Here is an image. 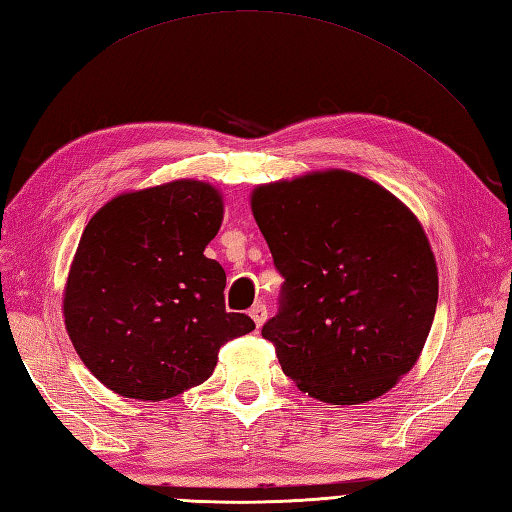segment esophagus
Here are the masks:
<instances>
[{
	"label": "esophagus",
	"instance_id": "esophagus-1",
	"mask_svg": "<svg viewBox=\"0 0 512 512\" xmlns=\"http://www.w3.org/2000/svg\"><path fill=\"white\" fill-rule=\"evenodd\" d=\"M248 314H250V319H253V321H255V325H257V328H262V325H264V321L268 319V310H266V306H264V303H255V306L248 310Z\"/></svg>",
	"mask_w": 512,
	"mask_h": 512
}]
</instances>
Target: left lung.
I'll return each instance as SVG.
<instances>
[{"label": "left lung", "mask_w": 512, "mask_h": 512, "mask_svg": "<svg viewBox=\"0 0 512 512\" xmlns=\"http://www.w3.org/2000/svg\"><path fill=\"white\" fill-rule=\"evenodd\" d=\"M250 206L284 277L262 328L284 374L332 405L383 396L416 365L438 306L416 215L341 169L262 184Z\"/></svg>", "instance_id": "obj_1"}]
</instances>
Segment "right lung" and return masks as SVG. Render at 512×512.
<instances>
[{
  "label": "right lung",
  "instance_id": "obj_1",
  "mask_svg": "<svg viewBox=\"0 0 512 512\" xmlns=\"http://www.w3.org/2000/svg\"><path fill=\"white\" fill-rule=\"evenodd\" d=\"M222 195L200 180L121 193L85 226L63 292L65 330L116 394L167 400L213 374L226 341L255 330L226 312L224 268L204 255Z\"/></svg>",
  "mask_w": 512,
  "mask_h": 512
}]
</instances>
